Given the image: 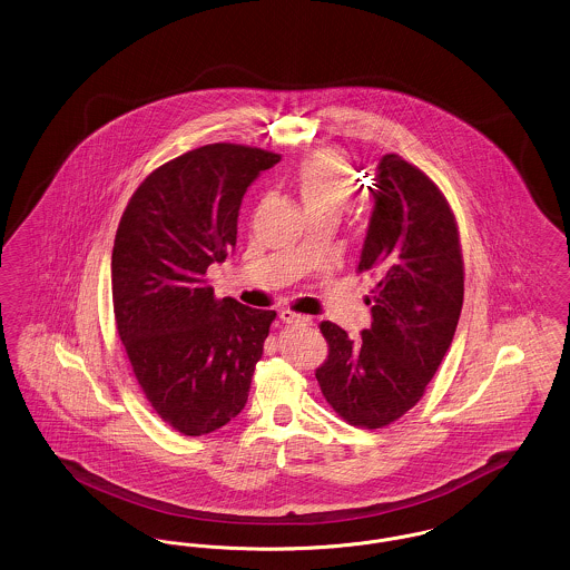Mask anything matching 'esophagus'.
Wrapping results in <instances>:
<instances>
[{
  "mask_svg": "<svg viewBox=\"0 0 570 570\" xmlns=\"http://www.w3.org/2000/svg\"><path fill=\"white\" fill-rule=\"evenodd\" d=\"M279 318H282V323H286V325H312V318H309V316H305V314H297V312H291V309H282V312H279Z\"/></svg>",
  "mask_w": 570,
  "mask_h": 570,
  "instance_id": "34e87169",
  "label": "esophagus"
}]
</instances>
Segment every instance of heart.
Masks as SVG:
<instances>
[{
    "label": "heart",
    "instance_id": "b5f03b06",
    "mask_svg": "<svg viewBox=\"0 0 570 570\" xmlns=\"http://www.w3.org/2000/svg\"><path fill=\"white\" fill-rule=\"evenodd\" d=\"M295 184L307 212L337 209L342 214L353 203V179L333 151H318L301 164Z\"/></svg>",
    "mask_w": 570,
    "mask_h": 570
}]
</instances>
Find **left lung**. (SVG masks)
<instances>
[{
  "mask_svg": "<svg viewBox=\"0 0 570 570\" xmlns=\"http://www.w3.org/2000/svg\"><path fill=\"white\" fill-rule=\"evenodd\" d=\"M358 273L379 277L372 326L351 340L321 323L328 356L316 379L328 406L379 430L416 406L449 351L463 303L458 222L434 181L397 154L382 156Z\"/></svg>",
  "mask_w": 570,
  "mask_h": 570,
  "instance_id": "left-lung-1",
  "label": "left lung"
}]
</instances>
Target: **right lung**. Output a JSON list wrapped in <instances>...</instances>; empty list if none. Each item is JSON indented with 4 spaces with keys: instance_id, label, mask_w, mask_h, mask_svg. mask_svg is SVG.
<instances>
[{
    "instance_id": "obj_1",
    "label": "right lung",
    "mask_w": 570,
    "mask_h": 570,
    "mask_svg": "<svg viewBox=\"0 0 570 570\" xmlns=\"http://www.w3.org/2000/svg\"><path fill=\"white\" fill-rule=\"evenodd\" d=\"M279 154L214 142L163 164L136 188L115 235L112 312L136 380L164 423L212 434L247 402L275 321L216 298L207 282L237 244L247 186Z\"/></svg>"
}]
</instances>
